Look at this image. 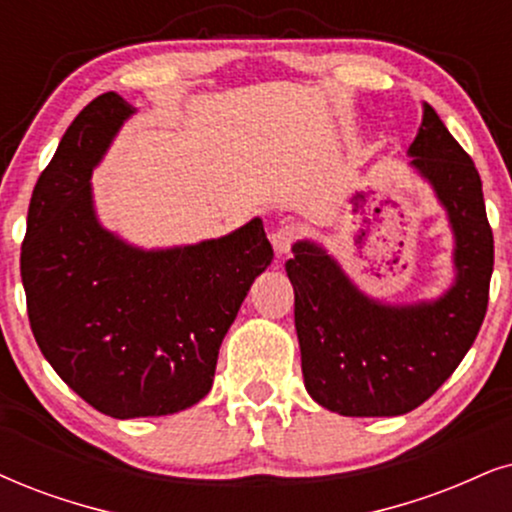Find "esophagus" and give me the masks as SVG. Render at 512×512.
Wrapping results in <instances>:
<instances>
[{
  "instance_id": "esophagus-1",
  "label": "esophagus",
  "mask_w": 512,
  "mask_h": 512,
  "mask_svg": "<svg viewBox=\"0 0 512 512\" xmlns=\"http://www.w3.org/2000/svg\"><path fill=\"white\" fill-rule=\"evenodd\" d=\"M300 238V226L293 224V222H286L281 224L278 229L271 234V243H274V250L278 255H286V252L293 248V243Z\"/></svg>"
}]
</instances>
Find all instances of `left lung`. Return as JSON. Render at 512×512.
I'll return each instance as SVG.
<instances>
[{
  "mask_svg": "<svg viewBox=\"0 0 512 512\" xmlns=\"http://www.w3.org/2000/svg\"><path fill=\"white\" fill-rule=\"evenodd\" d=\"M454 229L456 281L435 302L383 304L366 297L316 243L293 245L295 331L304 387L340 416H401L435 394L475 342L487 314L494 234L482 179L435 108L409 148Z\"/></svg>",
  "mask_w": 512,
  "mask_h": 512,
  "instance_id": "1",
  "label": "left lung"
}]
</instances>
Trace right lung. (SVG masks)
<instances>
[{
  "label": "right lung",
  "instance_id": "1",
  "mask_svg": "<svg viewBox=\"0 0 512 512\" xmlns=\"http://www.w3.org/2000/svg\"><path fill=\"white\" fill-rule=\"evenodd\" d=\"M132 113L115 92L82 108L37 179L21 245L28 319L44 359L113 418L198 404L226 331L274 257L262 219L170 250L132 248L103 229L89 177Z\"/></svg>",
  "mask_w": 512,
  "mask_h": 512
}]
</instances>
